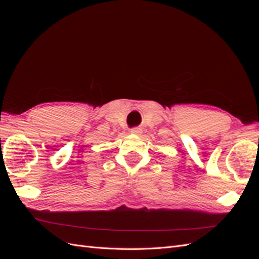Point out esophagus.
I'll return each mask as SVG.
<instances>
[{"label": "esophagus", "mask_w": 259, "mask_h": 259, "mask_svg": "<svg viewBox=\"0 0 259 259\" xmlns=\"http://www.w3.org/2000/svg\"><path fill=\"white\" fill-rule=\"evenodd\" d=\"M131 133H132V134L139 135L140 133H142V128H139V127H134V128H132V130H131Z\"/></svg>", "instance_id": "34e87169"}]
</instances>
